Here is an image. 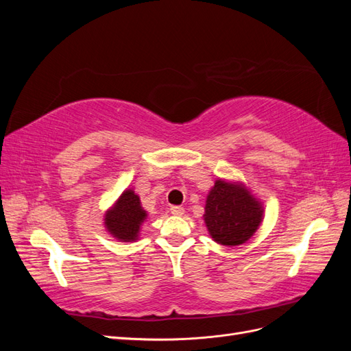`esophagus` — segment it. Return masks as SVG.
I'll use <instances>...</instances> for the list:
<instances>
[{
  "mask_svg": "<svg viewBox=\"0 0 351 351\" xmlns=\"http://www.w3.org/2000/svg\"><path fill=\"white\" fill-rule=\"evenodd\" d=\"M171 214L177 215V217H182L184 214V208H182V206H171Z\"/></svg>",
  "mask_w": 351,
  "mask_h": 351,
  "instance_id": "1",
  "label": "esophagus"
}]
</instances>
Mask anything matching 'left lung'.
Segmentation results:
<instances>
[{"instance_id":"1","label":"left lung","mask_w":351,"mask_h":351,"mask_svg":"<svg viewBox=\"0 0 351 351\" xmlns=\"http://www.w3.org/2000/svg\"><path fill=\"white\" fill-rule=\"evenodd\" d=\"M263 212L261 199L240 180L217 178L206 196L204 221L212 240L234 247L258 231Z\"/></svg>"}]
</instances>
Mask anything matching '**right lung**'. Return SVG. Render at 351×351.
<instances>
[{"label": "right lung", "mask_w": 351, "mask_h": 351, "mask_svg": "<svg viewBox=\"0 0 351 351\" xmlns=\"http://www.w3.org/2000/svg\"><path fill=\"white\" fill-rule=\"evenodd\" d=\"M147 218L139 195L125 189L104 215V226L110 234L123 243L139 240L141 227Z\"/></svg>", "instance_id": "1"}]
</instances>
